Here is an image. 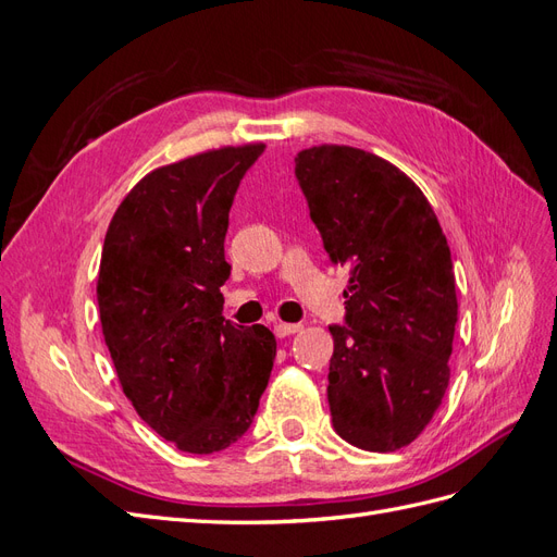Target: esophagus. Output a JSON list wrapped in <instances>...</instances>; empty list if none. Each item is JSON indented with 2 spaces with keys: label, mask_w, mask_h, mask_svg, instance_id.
<instances>
[{
  "label": "esophagus",
  "mask_w": 557,
  "mask_h": 557,
  "mask_svg": "<svg viewBox=\"0 0 557 557\" xmlns=\"http://www.w3.org/2000/svg\"><path fill=\"white\" fill-rule=\"evenodd\" d=\"M299 330H301V325H297V323H276L274 325V334L278 336V339H283V336H290Z\"/></svg>",
  "instance_id": "34e87169"
}]
</instances>
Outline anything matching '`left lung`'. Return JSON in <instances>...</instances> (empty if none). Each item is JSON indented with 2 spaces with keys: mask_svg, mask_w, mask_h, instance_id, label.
Masks as SVG:
<instances>
[{
  "mask_svg": "<svg viewBox=\"0 0 557 557\" xmlns=\"http://www.w3.org/2000/svg\"><path fill=\"white\" fill-rule=\"evenodd\" d=\"M295 176L330 260L350 272L346 325H330L332 425L362 450L409 446L450 379L458 297L442 225L423 190L367 150H299Z\"/></svg>",
  "mask_w": 557,
  "mask_h": 557,
  "instance_id": "8db88e82",
  "label": "left lung"
}]
</instances>
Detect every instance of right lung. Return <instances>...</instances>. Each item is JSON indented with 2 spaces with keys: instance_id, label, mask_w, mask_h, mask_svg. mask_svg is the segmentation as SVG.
<instances>
[{
  "instance_id": "obj_1",
  "label": "right lung",
  "mask_w": 557,
  "mask_h": 557,
  "mask_svg": "<svg viewBox=\"0 0 557 557\" xmlns=\"http://www.w3.org/2000/svg\"><path fill=\"white\" fill-rule=\"evenodd\" d=\"M262 150L225 146L158 166L107 230L97 305L117 381L144 423L185 453L242 440L274 367V334L230 323L221 295L230 207Z\"/></svg>"
}]
</instances>
